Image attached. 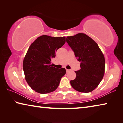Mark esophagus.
Wrapping results in <instances>:
<instances>
[{
  "instance_id": "esophagus-1",
  "label": "esophagus",
  "mask_w": 123,
  "mask_h": 123,
  "mask_svg": "<svg viewBox=\"0 0 123 123\" xmlns=\"http://www.w3.org/2000/svg\"><path fill=\"white\" fill-rule=\"evenodd\" d=\"M66 72H70V70H69V69H66Z\"/></svg>"
}]
</instances>
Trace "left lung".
I'll return each mask as SVG.
<instances>
[{
  "label": "left lung",
  "instance_id": "1",
  "mask_svg": "<svg viewBox=\"0 0 123 123\" xmlns=\"http://www.w3.org/2000/svg\"><path fill=\"white\" fill-rule=\"evenodd\" d=\"M66 42L81 62V69L75 71L76 78L70 81V85L80 92H91L103 78L105 65L103 54L97 43L82 33L67 36Z\"/></svg>",
  "mask_w": 123,
  "mask_h": 123
}]
</instances>
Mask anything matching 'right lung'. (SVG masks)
<instances>
[{
	"label": "right lung",
	"mask_w": 123,
	"mask_h": 123,
	"mask_svg": "<svg viewBox=\"0 0 123 123\" xmlns=\"http://www.w3.org/2000/svg\"><path fill=\"white\" fill-rule=\"evenodd\" d=\"M65 42V37L42 35L29 47L23 68L27 83L36 92L46 94L56 90L59 86L66 69L54 67L51 61L55 57L57 50Z\"/></svg>",
	"instance_id": "add662e5"
}]
</instances>
